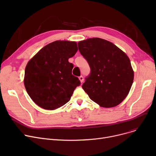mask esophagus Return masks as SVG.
<instances>
[{
    "label": "esophagus",
    "instance_id": "34e87169",
    "mask_svg": "<svg viewBox=\"0 0 156 156\" xmlns=\"http://www.w3.org/2000/svg\"><path fill=\"white\" fill-rule=\"evenodd\" d=\"M79 80H80V81H81V83H82L83 81V80H84V79H83V76H80V77H79Z\"/></svg>",
    "mask_w": 156,
    "mask_h": 156
}]
</instances>
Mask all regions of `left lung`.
Returning a JSON list of instances; mask_svg holds the SVG:
<instances>
[{"mask_svg":"<svg viewBox=\"0 0 156 156\" xmlns=\"http://www.w3.org/2000/svg\"><path fill=\"white\" fill-rule=\"evenodd\" d=\"M78 45L90 68L82 85L90 99L103 108L119 104L133 81L134 73L128 57L116 45L100 38L80 41Z\"/></svg>","mask_w":156,"mask_h":156,"instance_id":"obj_1","label":"left lung"}]
</instances>
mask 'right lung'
<instances>
[{"label":"right lung","mask_w":156,"mask_h":156,"mask_svg":"<svg viewBox=\"0 0 156 156\" xmlns=\"http://www.w3.org/2000/svg\"><path fill=\"white\" fill-rule=\"evenodd\" d=\"M78 51L75 42L55 41L43 47L28 62L24 84L36 104L47 110L59 108L69 101L81 83L72 75L68 59Z\"/></svg>","instance_id":"add662e5"}]
</instances>
